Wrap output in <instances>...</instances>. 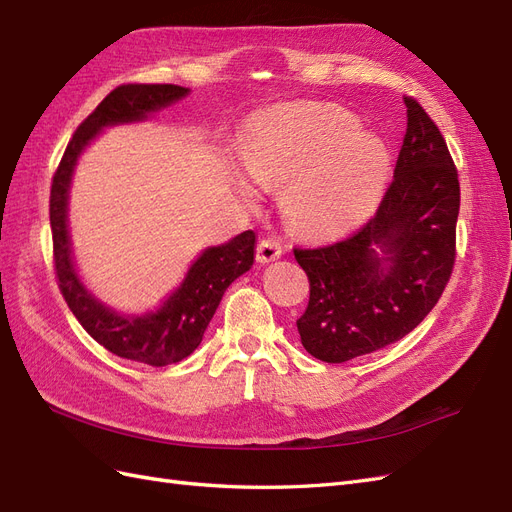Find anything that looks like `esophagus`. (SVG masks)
Instances as JSON below:
<instances>
[{"instance_id":"1","label":"esophagus","mask_w":512,"mask_h":512,"mask_svg":"<svg viewBox=\"0 0 512 512\" xmlns=\"http://www.w3.org/2000/svg\"><path fill=\"white\" fill-rule=\"evenodd\" d=\"M283 255V246L276 238H264L257 244V261L259 264H268V261L279 259Z\"/></svg>"}]
</instances>
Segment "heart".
Listing matches in <instances>:
<instances>
[{
  "label": "heart",
  "instance_id": "b5f03b06",
  "mask_svg": "<svg viewBox=\"0 0 512 512\" xmlns=\"http://www.w3.org/2000/svg\"><path fill=\"white\" fill-rule=\"evenodd\" d=\"M356 128L341 109L274 113L253 126L244 169L264 188L290 184L285 212L300 229L343 231L373 210L388 173L384 143Z\"/></svg>",
  "mask_w": 512,
  "mask_h": 512
}]
</instances>
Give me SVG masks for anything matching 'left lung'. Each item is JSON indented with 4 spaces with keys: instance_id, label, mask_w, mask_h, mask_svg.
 <instances>
[{
    "instance_id": "1",
    "label": "left lung",
    "mask_w": 512,
    "mask_h": 512,
    "mask_svg": "<svg viewBox=\"0 0 512 512\" xmlns=\"http://www.w3.org/2000/svg\"><path fill=\"white\" fill-rule=\"evenodd\" d=\"M405 107L397 167L375 214L343 240L294 248L311 291L296 326L317 360L347 362L397 343L429 315L455 268L459 173L429 113L412 96Z\"/></svg>"
}]
</instances>
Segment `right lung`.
<instances>
[{
  "instance_id": "obj_1",
  "label": "right lung",
  "mask_w": 512,
  "mask_h": 512,
  "mask_svg": "<svg viewBox=\"0 0 512 512\" xmlns=\"http://www.w3.org/2000/svg\"><path fill=\"white\" fill-rule=\"evenodd\" d=\"M186 94V87L171 83H124L115 87L77 126L53 173L49 197L55 279L68 309L79 319L83 330L111 354L150 367L180 362L199 347L225 289L253 266L255 233L248 229L223 246L203 251L188 270L184 283L160 306V311L143 317H122L87 294L77 279L70 259L66 199L77 156L100 133V128L143 120L148 113L167 107Z\"/></svg>"
}]
</instances>
